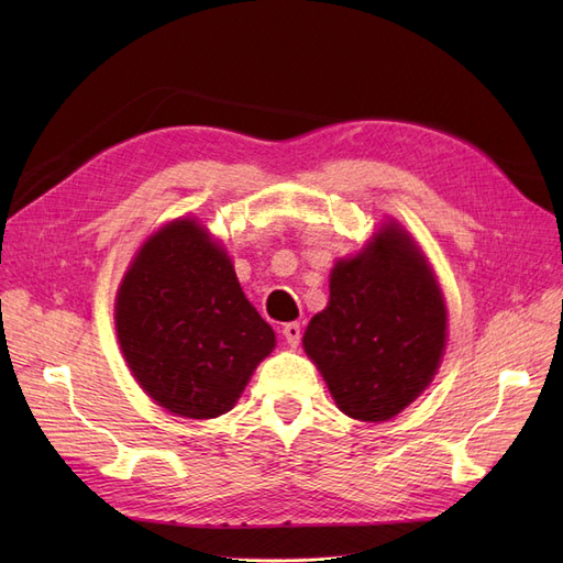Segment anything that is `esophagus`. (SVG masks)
Returning a JSON list of instances; mask_svg holds the SVG:
<instances>
[{"instance_id":"1","label":"esophagus","mask_w":563,"mask_h":563,"mask_svg":"<svg viewBox=\"0 0 563 563\" xmlns=\"http://www.w3.org/2000/svg\"><path fill=\"white\" fill-rule=\"evenodd\" d=\"M282 333H284V338H286V343L291 345V347H296L298 343H300V323L298 321H288V323H284V329H282Z\"/></svg>"}]
</instances>
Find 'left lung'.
I'll return each instance as SVG.
<instances>
[{"instance_id": "8db88e82", "label": "left lung", "mask_w": 563, "mask_h": 563, "mask_svg": "<svg viewBox=\"0 0 563 563\" xmlns=\"http://www.w3.org/2000/svg\"><path fill=\"white\" fill-rule=\"evenodd\" d=\"M329 288L305 352L345 416L395 418L432 383L446 347V305L428 258L385 223L364 251L335 263Z\"/></svg>"}]
</instances>
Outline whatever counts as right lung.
Returning a JSON list of instances; mask_svg holds the SVG:
<instances>
[{
	"label": "right lung",
	"mask_w": 563,
	"mask_h": 563,
	"mask_svg": "<svg viewBox=\"0 0 563 563\" xmlns=\"http://www.w3.org/2000/svg\"><path fill=\"white\" fill-rule=\"evenodd\" d=\"M114 323L145 395L195 420L228 413L277 343L246 300L228 251L195 218L164 225L135 253L117 291Z\"/></svg>",
	"instance_id": "right-lung-1"
}]
</instances>
